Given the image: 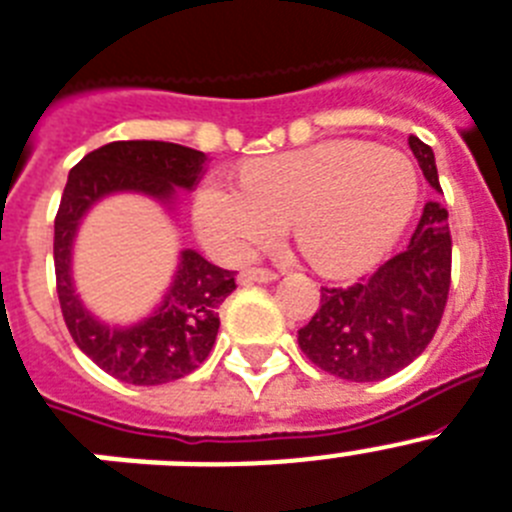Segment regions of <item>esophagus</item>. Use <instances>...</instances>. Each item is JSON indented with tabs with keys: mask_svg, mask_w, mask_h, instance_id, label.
<instances>
[{
	"mask_svg": "<svg viewBox=\"0 0 512 512\" xmlns=\"http://www.w3.org/2000/svg\"><path fill=\"white\" fill-rule=\"evenodd\" d=\"M276 273L273 270H265V268H247L239 273V283H270V281H276Z\"/></svg>",
	"mask_w": 512,
	"mask_h": 512,
	"instance_id": "34e87169",
	"label": "esophagus"
}]
</instances>
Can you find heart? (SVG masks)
<instances>
[{
  "label": "heart",
  "instance_id": "1",
  "mask_svg": "<svg viewBox=\"0 0 512 512\" xmlns=\"http://www.w3.org/2000/svg\"><path fill=\"white\" fill-rule=\"evenodd\" d=\"M419 176L406 153L356 140L317 143L244 169V184L208 179L195 226L221 260H242L294 221L304 257L328 276L372 268L406 229Z\"/></svg>",
  "mask_w": 512,
  "mask_h": 512
}]
</instances>
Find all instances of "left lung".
Wrapping results in <instances>:
<instances>
[{"label": "left lung", "instance_id": "8db88e82", "mask_svg": "<svg viewBox=\"0 0 512 512\" xmlns=\"http://www.w3.org/2000/svg\"><path fill=\"white\" fill-rule=\"evenodd\" d=\"M409 148L429 187L440 190L435 153L419 137ZM448 210L429 200L409 247L349 289H320V307L299 330L312 364L351 382H377L409 367L435 336L450 289Z\"/></svg>", "mask_w": 512, "mask_h": 512}]
</instances>
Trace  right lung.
Instances as JSON below:
<instances>
[{
  "mask_svg": "<svg viewBox=\"0 0 512 512\" xmlns=\"http://www.w3.org/2000/svg\"><path fill=\"white\" fill-rule=\"evenodd\" d=\"M203 150L161 140H119L93 150L67 176L54 221L57 294L70 336L103 372L130 385H163L208 359L218 336V307L236 289L234 270L182 249L161 302L137 322H106L85 307L72 276V252L85 216L111 195H143L174 216L179 190L205 174Z\"/></svg>",
  "mask_w": 512,
  "mask_h": 512,
  "instance_id": "add662e5",
  "label": "right lung"
}]
</instances>
